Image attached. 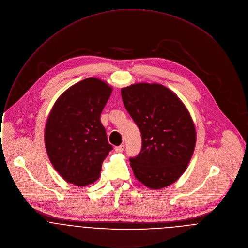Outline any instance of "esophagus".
<instances>
[{
  "instance_id": "esophagus-1",
  "label": "esophagus",
  "mask_w": 248,
  "mask_h": 248,
  "mask_svg": "<svg viewBox=\"0 0 248 248\" xmlns=\"http://www.w3.org/2000/svg\"><path fill=\"white\" fill-rule=\"evenodd\" d=\"M124 149H125V146H124V145H120V146H117V147L114 148V150H115L116 153H121V152L124 151Z\"/></svg>"
}]
</instances>
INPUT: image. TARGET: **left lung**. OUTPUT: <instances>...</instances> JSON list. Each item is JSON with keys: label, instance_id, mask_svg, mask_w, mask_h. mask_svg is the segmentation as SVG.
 Listing matches in <instances>:
<instances>
[{"label": "left lung", "instance_id": "1", "mask_svg": "<svg viewBox=\"0 0 248 248\" xmlns=\"http://www.w3.org/2000/svg\"><path fill=\"white\" fill-rule=\"evenodd\" d=\"M121 95L142 136L140 154L130 157L135 177L151 189L172 184L185 171L196 144L187 108L158 84H135L123 88Z\"/></svg>", "mask_w": 248, "mask_h": 248}]
</instances>
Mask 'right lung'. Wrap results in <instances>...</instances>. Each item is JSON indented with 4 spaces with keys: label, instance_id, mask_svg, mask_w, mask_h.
<instances>
[{
    "label": "right lung",
    "instance_id": "1",
    "mask_svg": "<svg viewBox=\"0 0 248 248\" xmlns=\"http://www.w3.org/2000/svg\"><path fill=\"white\" fill-rule=\"evenodd\" d=\"M112 88L88 78L55 102L45 127V147L54 169L69 183L86 186L98 179L101 164L113 149L100 114Z\"/></svg>",
    "mask_w": 248,
    "mask_h": 248
}]
</instances>
